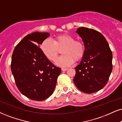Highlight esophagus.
<instances>
[{
  "instance_id": "1",
  "label": "esophagus",
  "mask_w": 122,
  "mask_h": 122,
  "mask_svg": "<svg viewBox=\"0 0 122 122\" xmlns=\"http://www.w3.org/2000/svg\"><path fill=\"white\" fill-rule=\"evenodd\" d=\"M67 70H68L67 68H61V71H67Z\"/></svg>"
}]
</instances>
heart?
<instances>
[{
    "label": "heart",
    "instance_id": "heart-1",
    "mask_svg": "<svg viewBox=\"0 0 122 122\" xmlns=\"http://www.w3.org/2000/svg\"><path fill=\"white\" fill-rule=\"evenodd\" d=\"M63 47L61 53L63 55L55 61L56 65L66 67L72 64L76 61L81 59L84 55L85 47L81 42L75 41L73 36L68 34L56 36L54 41L47 38L41 44V49L45 56L51 61L56 59L59 49Z\"/></svg>",
    "mask_w": 122,
    "mask_h": 122
}]
</instances>
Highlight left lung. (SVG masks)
Instances as JSON below:
<instances>
[{
  "label": "left lung",
  "mask_w": 122,
  "mask_h": 122,
  "mask_svg": "<svg viewBox=\"0 0 122 122\" xmlns=\"http://www.w3.org/2000/svg\"><path fill=\"white\" fill-rule=\"evenodd\" d=\"M76 32L83 41L85 52L75 67L73 82L84 93L96 92L109 80L112 70V52L104 36L96 30L80 27Z\"/></svg>",
  "instance_id": "1"
}]
</instances>
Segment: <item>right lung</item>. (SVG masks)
Masks as SVG:
<instances>
[{
	"label": "right lung",
	"instance_id": "1",
	"mask_svg": "<svg viewBox=\"0 0 122 122\" xmlns=\"http://www.w3.org/2000/svg\"><path fill=\"white\" fill-rule=\"evenodd\" d=\"M49 33H32L17 45L12 56L11 71L18 89L31 100L43 101L53 93L61 68L45 56L40 45Z\"/></svg>",
	"mask_w": 122,
	"mask_h": 122
}]
</instances>
